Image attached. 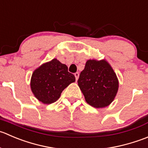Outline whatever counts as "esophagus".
I'll return each instance as SVG.
<instances>
[{
	"label": "esophagus",
	"instance_id": "obj_1",
	"mask_svg": "<svg viewBox=\"0 0 148 148\" xmlns=\"http://www.w3.org/2000/svg\"><path fill=\"white\" fill-rule=\"evenodd\" d=\"M74 75H75V77L76 80H77V79H78V77H79V73H75Z\"/></svg>",
	"mask_w": 148,
	"mask_h": 148
}]
</instances>
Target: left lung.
<instances>
[{"instance_id": "8db88e82", "label": "left lung", "mask_w": 148, "mask_h": 148, "mask_svg": "<svg viewBox=\"0 0 148 148\" xmlns=\"http://www.w3.org/2000/svg\"><path fill=\"white\" fill-rule=\"evenodd\" d=\"M77 83L86 101L96 109L110 105L119 89L117 76L105 59L87 60Z\"/></svg>"}]
</instances>
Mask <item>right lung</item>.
Listing matches in <instances>:
<instances>
[{
    "mask_svg": "<svg viewBox=\"0 0 148 148\" xmlns=\"http://www.w3.org/2000/svg\"><path fill=\"white\" fill-rule=\"evenodd\" d=\"M75 81V77L68 72L67 65L54 58L34 70L30 87L36 99L45 104H50L58 101L62 90Z\"/></svg>",
    "mask_w": 148,
    "mask_h": 148,
    "instance_id": "obj_1",
    "label": "right lung"
}]
</instances>
